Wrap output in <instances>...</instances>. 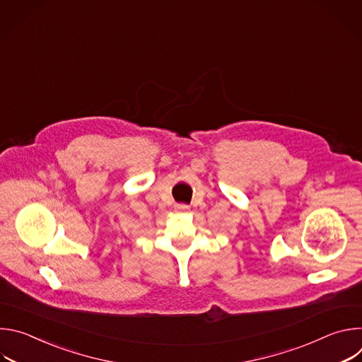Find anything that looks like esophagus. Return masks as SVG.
Masks as SVG:
<instances>
[{
  "instance_id": "1",
  "label": "esophagus",
  "mask_w": 362,
  "mask_h": 362,
  "mask_svg": "<svg viewBox=\"0 0 362 362\" xmlns=\"http://www.w3.org/2000/svg\"><path fill=\"white\" fill-rule=\"evenodd\" d=\"M176 209H179V211H187V209H189V206H187V204H185V203H180V204H177V206H176Z\"/></svg>"
}]
</instances>
